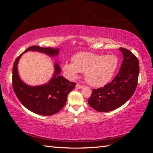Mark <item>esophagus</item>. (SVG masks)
<instances>
[{
	"mask_svg": "<svg viewBox=\"0 0 153 153\" xmlns=\"http://www.w3.org/2000/svg\"><path fill=\"white\" fill-rule=\"evenodd\" d=\"M76 87L77 88L80 89V88H82L84 87V86H82V85H80L79 84H76Z\"/></svg>",
	"mask_w": 153,
	"mask_h": 153,
	"instance_id": "1",
	"label": "esophagus"
}]
</instances>
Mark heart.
I'll use <instances>...</instances> for the list:
<instances>
[{
	"label": "heart",
	"instance_id": "1",
	"mask_svg": "<svg viewBox=\"0 0 153 153\" xmlns=\"http://www.w3.org/2000/svg\"><path fill=\"white\" fill-rule=\"evenodd\" d=\"M118 64L119 59L115 55L81 52L72 57V63L64 64L63 69L70 78H75L79 72L84 73L90 85L101 87L112 78Z\"/></svg>",
	"mask_w": 153,
	"mask_h": 153
}]
</instances>
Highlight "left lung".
<instances>
[{
  "label": "left lung",
  "mask_w": 153,
  "mask_h": 153,
  "mask_svg": "<svg viewBox=\"0 0 153 153\" xmlns=\"http://www.w3.org/2000/svg\"><path fill=\"white\" fill-rule=\"evenodd\" d=\"M123 60L119 73L104 87L92 90L88 100L98 112H108L120 107L128 101L136 89L138 81L139 61L130 51L120 48Z\"/></svg>",
  "instance_id": "8db88e82"
}]
</instances>
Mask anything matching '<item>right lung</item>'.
I'll use <instances>...</instances> for the list:
<instances>
[{"label":"right lung","mask_w":153,"mask_h":153,"mask_svg":"<svg viewBox=\"0 0 153 153\" xmlns=\"http://www.w3.org/2000/svg\"><path fill=\"white\" fill-rule=\"evenodd\" d=\"M38 51L50 56H56L58 48H43L32 46L27 51ZM22 55L17 56L13 67V88L22 104L33 113L41 115H52L58 113L66 104L67 96L74 89L76 84L60 76L61 68L55 63V73L48 83L42 86H30L21 80L17 71V64Z\"/></svg>","instance_id":"obj_1"}]
</instances>
